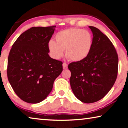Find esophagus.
Wrapping results in <instances>:
<instances>
[{"label":"esophagus","instance_id":"esophagus-1","mask_svg":"<svg viewBox=\"0 0 128 128\" xmlns=\"http://www.w3.org/2000/svg\"><path fill=\"white\" fill-rule=\"evenodd\" d=\"M63 68H64V69H66L68 68V64H66L65 62H64L63 63Z\"/></svg>","mask_w":128,"mask_h":128}]
</instances>
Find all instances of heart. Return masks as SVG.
I'll return each mask as SVG.
<instances>
[{"label":"heart","instance_id":"heart-1","mask_svg":"<svg viewBox=\"0 0 128 128\" xmlns=\"http://www.w3.org/2000/svg\"><path fill=\"white\" fill-rule=\"evenodd\" d=\"M55 42L49 41L48 47L54 59L64 56L73 62H80L88 57L93 46V36L88 30L69 28L59 31L55 36Z\"/></svg>","mask_w":128,"mask_h":128}]
</instances>
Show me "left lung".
I'll return each instance as SVG.
<instances>
[{
  "label": "left lung",
  "mask_w": 128,
  "mask_h": 128,
  "mask_svg": "<svg viewBox=\"0 0 128 128\" xmlns=\"http://www.w3.org/2000/svg\"><path fill=\"white\" fill-rule=\"evenodd\" d=\"M89 28L93 34L90 55L68 65L72 90L84 103L99 101L109 92L116 81L118 68V54L111 41L97 28Z\"/></svg>",
  "instance_id": "8db88e82"
}]
</instances>
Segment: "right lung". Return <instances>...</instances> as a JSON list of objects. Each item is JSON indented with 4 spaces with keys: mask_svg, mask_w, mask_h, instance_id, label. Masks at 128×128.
I'll return each instance as SVG.
<instances>
[{
    "mask_svg": "<svg viewBox=\"0 0 128 128\" xmlns=\"http://www.w3.org/2000/svg\"><path fill=\"white\" fill-rule=\"evenodd\" d=\"M55 27H31L18 36L10 50L8 82L17 96L26 102L36 104L46 98L63 70L62 62L48 55V44Z\"/></svg>",
    "mask_w": 128,
    "mask_h": 128,
    "instance_id": "add662e5",
    "label": "right lung"
}]
</instances>
